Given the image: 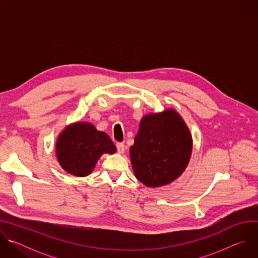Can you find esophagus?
<instances>
[{"mask_svg":"<svg viewBox=\"0 0 258 258\" xmlns=\"http://www.w3.org/2000/svg\"><path fill=\"white\" fill-rule=\"evenodd\" d=\"M116 148H117V152L122 154L124 152V145L122 143H117L116 144Z\"/></svg>","mask_w":258,"mask_h":258,"instance_id":"obj_1","label":"esophagus"}]
</instances>
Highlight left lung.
<instances>
[{"label":"left lung","mask_w":258,"mask_h":258,"mask_svg":"<svg viewBox=\"0 0 258 258\" xmlns=\"http://www.w3.org/2000/svg\"><path fill=\"white\" fill-rule=\"evenodd\" d=\"M192 148L190 130L174 109L146 114L130 149L135 175L149 188L168 185L185 171Z\"/></svg>","instance_id":"obj_1"}]
</instances>
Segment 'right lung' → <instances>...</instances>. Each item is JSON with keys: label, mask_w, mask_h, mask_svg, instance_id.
Listing matches in <instances>:
<instances>
[{"label": "right lung", "mask_w": 258, "mask_h": 258, "mask_svg": "<svg viewBox=\"0 0 258 258\" xmlns=\"http://www.w3.org/2000/svg\"><path fill=\"white\" fill-rule=\"evenodd\" d=\"M115 152L111 139L106 133L97 131L91 122L78 121L67 125L56 141L59 164L76 176L89 175L103 154Z\"/></svg>", "instance_id": "1"}]
</instances>
